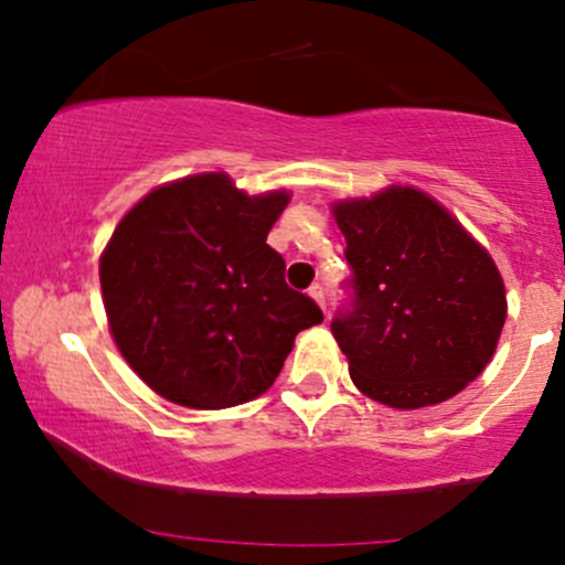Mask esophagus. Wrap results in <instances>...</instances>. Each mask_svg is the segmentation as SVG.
<instances>
[{"label": "esophagus", "instance_id": "obj_1", "mask_svg": "<svg viewBox=\"0 0 565 565\" xmlns=\"http://www.w3.org/2000/svg\"><path fill=\"white\" fill-rule=\"evenodd\" d=\"M308 291H310V297H313V300L319 302L323 310H327V289H323V284H313Z\"/></svg>", "mask_w": 565, "mask_h": 565}]
</instances>
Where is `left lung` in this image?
<instances>
[{"label":"left lung","instance_id":"left-lung-1","mask_svg":"<svg viewBox=\"0 0 565 565\" xmlns=\"http://www.w3.org/2000/svg\"><path fill=\"white\" fill-rule=\"evenodd\" d=\"M348 300L332 334L361 393L393 408L440 404L483 372L508 300L494 260L414 188L334 206Z\"/></svg>","mask_w":565,"mask_h":565}]
</instances>
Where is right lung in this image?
I'll return each mask as SVG.
<instances>
[{"instance_id":"add662e5","label":"right lung","mask_w":565,"mask_h":565,"mask_svg":"<svg viewBox=\"0 0 565 565\" xmlns=\"http://www.w3.org/2000/svg\"><path fill=\"white\" fill-rule=\"evenodd\" d=\"M287 201L196 174L151 191L116 225L103 302L121 355L159 395L191 408L244 404L274 385L297 332L323 321L265 244Z\"/></svg>"}]
</instances>
